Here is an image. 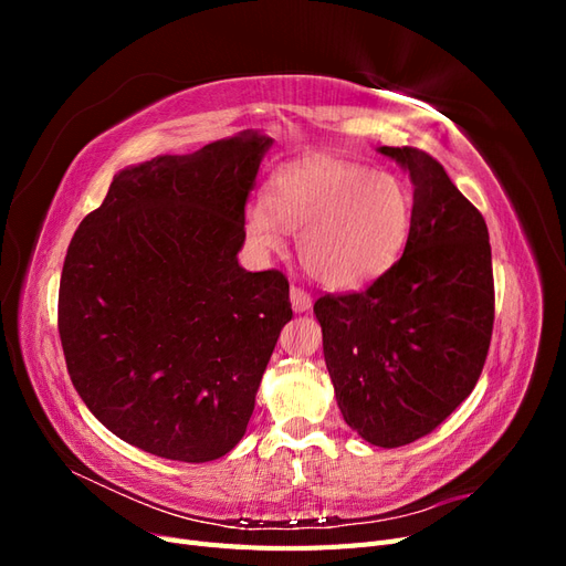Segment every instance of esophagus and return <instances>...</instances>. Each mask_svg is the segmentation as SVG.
<instances>
[{
  "label": "esophagus",
  "mask_w": 566,
  "mask_h": 566,
  "mask_svg": "<svg viewBox=\"0 0 566 566\" xmlns=\"http://www.w3.org/2000/svg\"><path fill=\"white\" fill-rule=\"evenodd\" d=\"M290 302H293L295 312H310L312 310V295L306 290L293 285L290 287Z\"/></svg>",
  "instance_id": "esophagus-1"
}]
</instances>
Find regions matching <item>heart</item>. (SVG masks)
<instances>
[{
	"label": "heart",
	"instance_id": "obj_1",
	"mask_svg": "<svg viewBox=\"0 0 566 566\" xmlns=\"http://www.w3.org/2000/svg\"><path fill=\"white\" fill-rule=\"evenodd\" d=\"M413 196L389 172L345 160H304L273 177L269 208L248 210L254 245L276 250L283 230L295 231L297 260L314 281L356 290L399 260L406 248Z\"/></svg>",
	"mask_w": 566,
	"mask_h": 566
}]
</instances>
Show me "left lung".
I'll return each instance as SVG.
<instances>
[{"instance_id": "obj_1", "label": "left lung", "mask_w": 566, "mask_h": 566, "mask_svg": "<svg viewBox=\"0 0 566 566\" xmlns=\"http://www.w3.org/2000/svg\"><path fill=\"white\" fill-rule=\"evenodd\" d=\"M378 150L413 181L403 254L361 293L318 297L314 314L342 418L373 447L397 449L470 397L495 300L482 212L424 150Z\"/></svg>"}]
</instances>
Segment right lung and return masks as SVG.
Here are the masks:
<instances>
[{
	"label": "right lung",
	"instance_id": "1",
	"mask_svg": "<svg viewBox=\"0 0 566 566\" xmlns=\"http://www.w3.org/2000/svg\"><path fill=\"white\" fill-rule=\"evenodd\" d=\"M271 144L248 129L119 169L67 248V373L96 420L146 453L227 455L293 318L281 271L238 264L245 200Z\"/></svg>",
	"mask_w": 566,
	"mask_h": 566
}]
</instances>
